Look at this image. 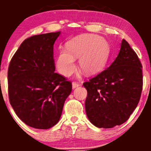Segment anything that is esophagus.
I'll list each match as a JSON object with an SVG mask.
<instances>
[{
	"label": "esophagus",
	"instance_id": "esophagus-1",
	"mask_svg": "<svg viewBox=\"0 0 151 151\" xmlns=\"http://www.w3.org/2000/svg\"><path fill=\"white\" fill-rule=\"evenodd\" d=\"M72 85H73V88H76L80 86V84L78 83V82H73Z\"/></svg>",
	"mask_w": 151,
	"mask_h": 151
}]
</instances>
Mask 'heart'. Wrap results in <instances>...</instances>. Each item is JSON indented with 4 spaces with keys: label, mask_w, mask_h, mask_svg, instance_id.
I'll return each instance as SVG.
<instances>
[{
    "label": "heart",
    "mask_w": 151,
    "mask_h": 151,
    "mask_svg": "<svg viewBox=\"0 0 151 151\" xmlns=\"http://www.w3.org/2000/svg\"><path fill=\"white\" fill-rule=\"evenodd\" d=\"M110 56V46L104 38L95 35H83L68 41L66 50L58 52L56 66L60 73L69 76L76 70L75 59L79 58L80 69L88 75L100 73Z\"/></svg>",
    "instance_id": "obj_1"
}]
</instances>
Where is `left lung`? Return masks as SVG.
Instances as JSON below:
<instances>
[{
    "label": "left lung",
    "mask_w": 151,
    "mask_h": 151,
    "mask_svg": "<svg viewBox=\"0 0 151 151\" xmlns=\"http://www.w3.org/2000/svg\"><path fill=\"white\" fill-rule=\"evenodd\" d=\"M141 69L138 55L122 39L119 53L110 67L83 83L88 91L85 111L93 125L110 129L129 119L141 97Z\"/></svg>",
    "instance_id": "left-lung-1"
}]
</instances>
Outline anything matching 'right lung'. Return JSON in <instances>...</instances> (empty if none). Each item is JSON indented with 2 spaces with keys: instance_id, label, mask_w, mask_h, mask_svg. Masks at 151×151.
I'll use <instances>...</instances> for the list:
<instances>
[{
  "instance_id": "obj_1",
  "label": "right lung",
  "mask_w": 151,
  "mask_h": 151,
  "mask_svg": "<svg viewBox=\"0 0 151 151\" xmlns=\"http://www.w3.org/2000/svg\"><path fill=\"white\" fill-rule=\"evenodd\" d=\"M60 32L38 35L21 44L7 73L8 93L17 116L30 127L47 129L59 122L72 83L54 73V45Z\"/></svg>"
}]
</instances>
